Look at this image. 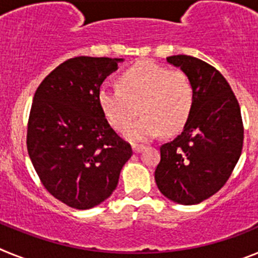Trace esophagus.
Instances as JSON below:
<instances>
[{
	"mask_svg": "<svg viewBox=\"0 0 258 258\" xmlns=\"http://www.w3.org/2000/svg\"><path fill=\"white\" fill-rule=\"evenodd\" d=\"M132 149H133V152L138 154V152H141L143 149H145V146H143V145H136V143H133V145H132Z\"/></svg>",
	"mask_w": 258,
	"mask_h": 258,
	"instance_id": "esophagus-1",
	"label": "esophagus"
}]
</instances>
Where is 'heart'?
I'll use <instances>...</instances> for the list:
<instances>
[{"mask_svg":"<svg viewBox=\"0 0 258 258\" xmlns=\"http://www.w3.org/2000/svg\"><path fill=\"white\" fill-rule=\"evenodd\" d=\"M98 102L109 124L122 131L140 109L143 116L125 131L131 141H149L157 134L177 133L190 118L195 89L182 70L142 61L118 77V88L102 86Z\"/></svg>","mask_w":258,"mask_h":258,"instance_id":"heart-1","label":"heart"}]
</instances>
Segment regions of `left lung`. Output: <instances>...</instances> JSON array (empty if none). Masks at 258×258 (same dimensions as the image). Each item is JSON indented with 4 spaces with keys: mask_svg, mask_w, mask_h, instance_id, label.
<instances>
[{
    "mask_svg": "<svg viewBox=\"0 0 258 258\" xmlns=\"http://www.w3.org/2000/svg\"><path fill=\"white\" fill-rule=\"evenodd\" d=\"M166 60L190 76L195 102L182 133L160 147L155 181L164 197L191 206L226 183L240 157L244 127L238 99L216 68L190 55Z\"/></svg>",
    "mask_w": 258,
    "mask_h": 258,
    "instance_id": "left-lung-1",
    "label": "left lung"
}]
</instances>
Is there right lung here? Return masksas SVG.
<instances>
[{
  "instance_id": "obj_1",
  "label": "right lung",
  "mask_w": 258,
  "mask_h": 258,
  "mask_svg": "<svg viewBox=\"0 0 258 258\" xmlns=\"http://www.w3.org/2000/svg\"><path fill=\"white\" fill-rule=\"evenodd\" d=\"M122 60L68 59L42 80L33 97L28 155L44 187L71 208L89 209L104 202L133 154L98 102L102 83Z\"/></svg>"
}]
</instances>
